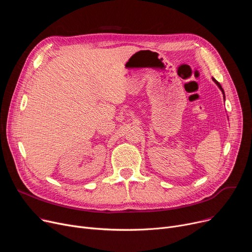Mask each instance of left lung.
Here are the masks:
<instances>
[{"mask_svg":"<svg viewBox=\"0 0 252 252\" xmlns=\"http://www.w3.org/2000/svg\"><path fill=\"white\" fill-rule=\"evenodd\" d=\"M213 79H214V82H215V83H216V84H217V85H218V87H219V88H220V91H221V92H222V94H223V99H224V92H223V90H222V88H221V86H220V83H219V82H218V81H216V79H215V78H213Z\"/></svg>","mask_w":252,"mask_h":252,"instance_id":"1","label":"left lung"}]
</instances>
